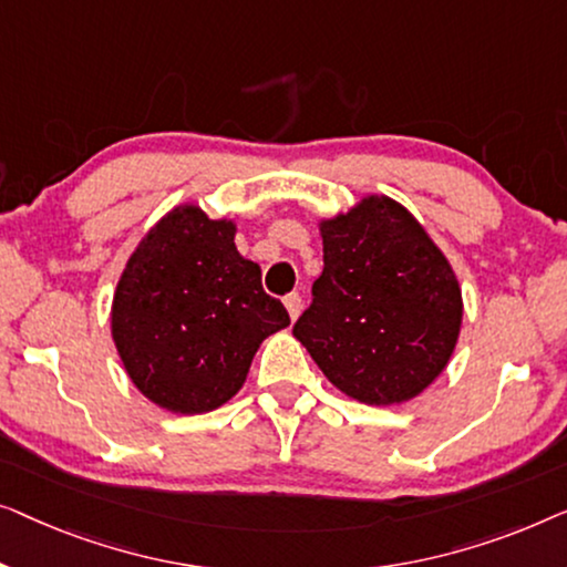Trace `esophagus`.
I'll use <instances>...</instances> for the list:
<instances>
[{"label": "esophagus", "mask_w": 567, "mask_h": 567, "mask_svg": "<svg viewBox=\"0 0 567 567\" xmlns=\"http://www.w3.org/2000/svg\"><path fill=\"white\" fill-rule=\"evenodd\" d=\"M285 308H287V313H290V318L295 321V318L300 316V308H302V300H300V295L298 292H290V295H285Z\"/></svg>", "instance_id": "esophagus-1"}]
</instances>
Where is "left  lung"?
Segmentation results:
<instances>
[{"instance_id":"obj_1","label":"left lung","mask_w":567,"mask_h":567,"mask_svg":"<svg viewBox=\"0 0 567 567\" xmlns=\"http://www.w3.org/2000/svg\"><path fill=\"white\" fill-rule=\"evenodd\" d=\"M318 228L323 272L292 337L354 401H411L440 378L460 337L462 290L450 261L385 195H367Z\"/></svg>"}]
</instances>
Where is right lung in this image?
Wrapping results in <instances>:
<instances>
[{
  "label": "right lung",
  "instance_id": "right-lung-1",
  "mask_svg": "<svg viewBox=\"0 0 567 567\" xmlns=\"http://www.w3.org/2000/svg\"><path fill=\"white\" fill-rule=\"evenodd\" d=\"M234 236V220L179 205L141 238L117 280L110 313L117 354L133 385L172 413L230 401L261 341L290 326Z\"/></svg>",
  "mask_w": 567,
  "mask_h": 567
}]
</instances>
